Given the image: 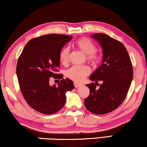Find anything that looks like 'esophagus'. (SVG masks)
Returning a JSON list of instances; mask_svg holds the SVG:
<instances>
[{
    "instance_id": "esophagus-1",
    "label": "esophagus",
    "mask_w": 147,
    "mask_h": 147,
    "mask_svg": "<svg viewBox=\"0 0 147 147\" xmlns=\"http://www.w3.org/2000/svg\"><path fill=\"white\" fill-rule=\"evenodd\" d=\"M74 86H75L76 88H79V87H80V86H82V84L76 83V82H74Z\"/></svg>"
}]
</instances>
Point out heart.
Returning a JSON list of instances; mask_svg holds the SVG:
<instances>
[{"label":"heart","instance_id":"1","mask_svg":"<svg viewBox=\"0 0 147 147\" xmlns=\"http://www.w3.org/2000/svg\"><path fill=\"white\" fill-rule=\"evenodd\" d=\"M75 46L80 51L86 55V60L96 65L100 62V55L96 51V45L88 37H84L78 39L75 42ZM69 47H64L60 51L59 61L62 65H67L69 62ZM90 69L88 66H74L67 69L65 75L69 79L76 82H81L85 79L86 76L89 75Z\"/></svg>","mask_w":147,"mask_h":147}]
</instances>
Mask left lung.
Returning a JSON list of instances; mask_svg holds the SVG:
<instances>
[{"label": "left lung", "mask_w": 147, "mask_h": 147, "mask_svg": "<svg viewBox=\"0 0 147 147\" xmlns=\"http://www.w3.org/2000/svg\"><path fill=\"white\" fill-rule=\"evenodd\" d=\"M103 49L102 64L90 76L87 84L90 95L84 105L90 112L105 114L116 110L125 99L133 78V69L128 51L121 42L104 33L92 36ZM102 83L98 89L97 82Z\"/></svg>", "instance_id": "obj_1"}]
</instances>
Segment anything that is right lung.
Wrapping results in <instances>:
<instances>
[{"label":"right lung","mask_w":147,"mask_h":147,"mask_svg":"<svg viewBox=\"0 0 147 147\" xmlns=\"http://www.w3.org/2000/svg\"><path fill=\"white\" fill-rule=\"evenodd\" d=\"M72 38L59 34L33 38L18 59L16 71L20 90L27 104L40 113L52 114L61 110L66 92L75 88L71 80L57 74L60 51ZM50 77L62 79L58 86L49 85Z\"/></svg>","instance_id":"1"}]
</instances>
